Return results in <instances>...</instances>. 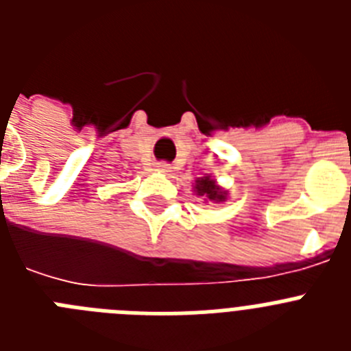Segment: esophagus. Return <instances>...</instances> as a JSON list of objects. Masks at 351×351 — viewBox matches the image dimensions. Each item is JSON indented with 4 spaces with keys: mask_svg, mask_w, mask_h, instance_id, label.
I'll return each instance as SVG.
<instances>
[{
    "mask_svg": "<svg viewBox=\"0 0 351 351\" xmlns=\"http://www.w3.org/2000/svg\"><path fill=\"white\" fill-rule=\"evenodd\" d=\"M156 170L161 173H169L170 172V165L167 163V161H160V163H156Z\"/></svg>",
    "mask_w": 351,
    "mask_h": 351,
    "instance_id": "1",
    "label": "esophagus"
}]
</instances>
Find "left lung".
Returning a JSON list of instances; mask_svg holds the SVG:
<instances>
[{"label":"left lung","instance_id":"left-lung-1","mask_svg":"<svg viewBox=\"0 0 351 351\" xmlns=\"http://www.w3.org/2000/svg\"><path fill=\"white\" fill-rule=\"evenodd\" d=\"M195 191L200 197H207L209 200H214V202H223L226 197L225 191L219 190V186H216V182L209 178L198 179L197 184H195Z\"/></svg>","mask_w":351,"mask_h":351}]
</instances>
